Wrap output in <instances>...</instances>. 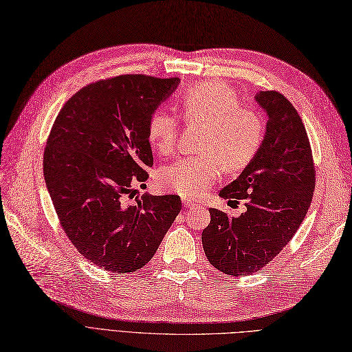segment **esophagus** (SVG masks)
Masks as SVG:
<instances>
[{"mask_svg": "<svg viewBox=\"0 0 352 352\" xmlns=\"http://www.w3.org/2000/svg\"><path fill=\"white\" fill-rule=\"evenodd\" d=\"M184 208H191L192 206V201L191 200H184Z\"/></svg>", "mask_w": 352, "mask_h": 352, "instance_id": "34e87169", "label": "esophagus"}]
</instances>
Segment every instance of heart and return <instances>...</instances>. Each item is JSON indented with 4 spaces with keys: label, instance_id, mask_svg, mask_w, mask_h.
Returning <instances> with one entry per match:
<instances>
[{
    "label": "heart",
    "instance_id": "obj_1",
    "mask_svg": "<svg viewBox=\"0 0 352 352\" xmlns=\"http://www.w3.org/2000/svg\"><path fill=\"white\" fill-rule=\"evenodd\" d=\"M181 114L190 124H206L197 156L183 157L157 175L164 190L184 199H196L214 183L222 169L241 171L257 156L265 139V122L254 109L240 105L235 90L222 80L188 87L181 96ZM147 139L161 155L175 151L178 120L157 109L147 122Z\"/></svg>",
    "mask_w": 352,
    "mask_h": 352
}]
</instances>
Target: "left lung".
I'll return each instance as SVG.
<instances>
[{
	"instance_id": "obj_1",
	"label": "left lung",
	"mask_w": 352,
	"mask_h": 352,
	"mask_svg": "<svg viewBox=\"0 0 352 352\" xmlns=\"http://www.w3.org/2000/svg\"><path fill=\"white\" fill-rule=\"evenodd\" d=\"M267 116L263 144L254 161L219 191L230 200H245L247 210L228 217L209 209L203 250L212 266L226 275L253 274L275 258L309 212L316 171L307 131L297 109L275 90L258 92Z\"/></svg>"
}]
</instances>
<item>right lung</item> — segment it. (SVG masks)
<instances>
[{
	"label": "right lung",
	"mask_w": 352,
	"mask_h": 352,
	"mask_svg": "<svg viewBox=\"0 0 352 352\" xmlns=\"http://www.w3.org/2000/svg\"><path fill=\"white\" fill-rule=\"evenodd\" d=\"M179 78L124 74L87 85L61 108L43 152V177L77 252L112 274L156 253L181 210L179 196L129 199L153 165L147 122Z\"/></svg>",
	"instance_id": "right-lung-1"
}]
</instances>
